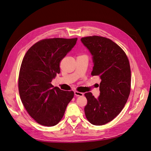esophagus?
I'll use <instances>...</instances> for the list:
<instances>
[{
    "label": "esophagus",
    "instance_id": "1",
    "mask_svg": "<svg viewBox=\"0 0 151 151\" xmlns=\"http://www.w3.org/2000/svg\"><path fill=\"white\" fill-rule=\"evenodd\" d=\"M74 93H75V96H83V93H80V92H78V91H75L74 92Z\"/></svg>",
    "mask_w": 151,
    "mask_h": 151
}]
</instances>
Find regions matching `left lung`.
<instances>
[{"label": "left lung", "instance_id": "1", "mask_svg": "<svg viewBox=\"0 0 151 151\" xmlns=\"http://www.w3.org/2000/svg\"><path fill=\"white\" fill-rule=\"evenodd\" d=\"M81 42L93 55L92 76H99L100 95L84 94L88 103L84 113L94 125H103L114 120L127 103L131 90V69L124 50L110 39L98 36L82 37Z\"/></svg>", "mask_w": 151, "mask_h": 151}]
</instances>
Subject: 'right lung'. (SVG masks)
<instances>
[{
    "instance_id": "right-lung-1",
    "label": "right lung",
    "mask_w": 151,
    "mask_h": 151,
    "mask_svg": "<svg viewBox=\"0 0 151 151\" xmlns=\"http://www.w3.org/2000/svg\"><path fill=\"white\" fill-rule=\"evenodd\" d=\"M77 39H42L32 45L23 57L18 76L19 96L28 114L41 125H56L74 97L73 91L54 87L51 81L60 73V63Z\"/></svg>"
}]
</instances>
